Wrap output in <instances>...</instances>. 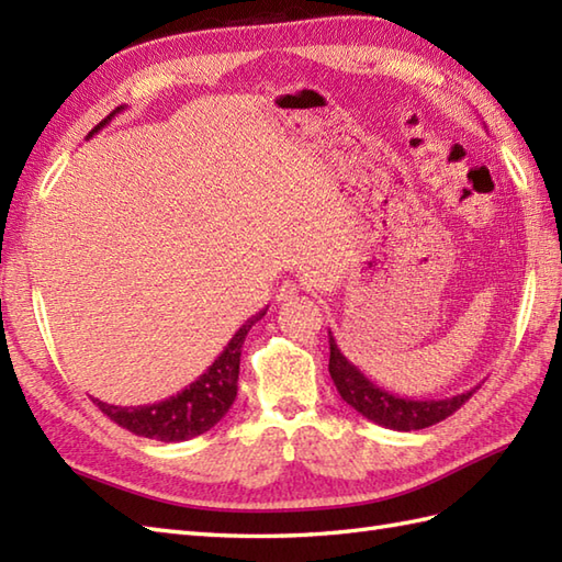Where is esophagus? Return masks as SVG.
Listing matches in <instances>:
<instances>
[{"label": "esophagus", "instance_id": "obj_1", "mask_svg": "<svg viewBox=\"0 0 562 562\" xmlns=\"http://www.w3.org/2000/svg\"><path fill=\"white\" fill-rule=\"evenodd\" d=\"M296 292H300V284L288 280V282L280 284V290H278V294H274V300H278V302H290V300H294Z\"/></svg>", "mask_w": 562, "mask_h": 562}]
</instances>
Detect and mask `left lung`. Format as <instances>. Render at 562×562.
<instances>
[{
	"instance_id": "8db88e82",
	"label": "left lung",
	"mask_w": 562,
	"mask_h": 562,
	"mask_svg": "<svg viewBox=\"0 0 562 562\" xmlns=\"http://www.w3.org/2000/svg\"><path fill=\"white\" fill-rule=\"evenodd\" d=\"M328 342H330L328 372L342 401L360 415H364L367 420L389 429H398V432H411V429H423L435 423H441L451 413H457L461 405L473 396V391L479 389L475 386L471 391L459 393V396L441 398V401H413V398L393 396V393L372 384V381H369L360 369H357L348 357L340 352L336 338L330 336V330H328Z\"/></svg>"
}]
</instances>
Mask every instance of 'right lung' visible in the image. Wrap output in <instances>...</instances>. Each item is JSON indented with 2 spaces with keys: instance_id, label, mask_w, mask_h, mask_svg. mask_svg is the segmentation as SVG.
Masks as SVG:
<instances>
[{
  "instance_id": "1",
  "label": "right lung",
  "mask_w": 562,
  "mask_h": 562,
  "mask_svg": "<svg viewBox=\"0 0 562 562\" xmlns=\"http://www.w3.org/2000/svg\"><path fill=\"white\" fill-rule=\"evenodd\" d=\"M125 105L115 109L105 121H101L91 130V135H97L103 125L111 123V117L121 113ZM268 308H262L256 316H250L246 324L234 333V338L226 342V348L220 352L205 374H200L193 384L178 391L176 396L137 405V408H121V405H109L99 398L93 403L99 405L103 415H109L113 423L130 429L137 437L159 439V441H186L193 439L202 432H207L210 427L217 425L222 417L229 413L232 403L238 391V364H241V348L248 336L250 326H256V321L266 316Z\"/></svg>"
}]
</instances>
